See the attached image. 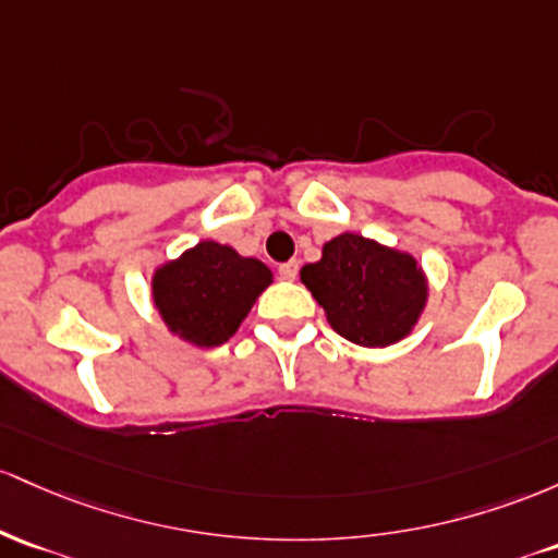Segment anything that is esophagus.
I'll use <instances>...</instances> for the list:
<instances>
[{"instance_id": "esophagus-1", "label": "esophagus", "mask_w": 558, "mask_h": 558, "mask_svg": "<svg viewBox=\"0 0 558 558\" xmlns=\"http://www.w3.org/2000/svg\"><path fill=\"white\" fill-rule=\"evenodd\" d=\"M298 260H287V263H281L279 266V277L284 279V281H292L298 277Z\"/></svg>"}]
</instances>
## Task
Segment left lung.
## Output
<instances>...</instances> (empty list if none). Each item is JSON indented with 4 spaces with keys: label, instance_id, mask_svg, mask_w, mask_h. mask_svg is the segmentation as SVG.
I'll list each match as a JSON object with an SVG mask.
<instances>
[{
    "label": "left lung",
    "instance_id": "8db88e82",
    "mask_svg": "<svg viewBox=\"0 0 558 558\" xmlns=\"http://www.w3.org/2000/svg\"><path fill=\"white\" fill-rule=\"evenodd\" d=\"M300 281L327 313L329 327L361 348H387L409 337L429 300L427 274L411 253L342 231L322 258L300 268Z\"/></svg>",
    "mask_w": 558,
    "mask_h": 558
}]
</instances>
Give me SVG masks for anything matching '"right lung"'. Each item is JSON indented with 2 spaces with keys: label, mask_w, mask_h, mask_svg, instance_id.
<instances>
[{
  "label": "right lung",
  "mask_w": 558,
  "mask_h": 558,
  "mask_svg": "<svg viewBox=\"0 0 558 558\" xmlns=\"http://www.w3.org/2000/svg\"><path fill=\"white\" fill-rule=\"evenodd\" d=\"M271 281L266 263L203 240L155 268L149 295L173 337L195 348H216L240 329Z\"/></svg>",
  "instance_id": "1"
}]
</instances>
